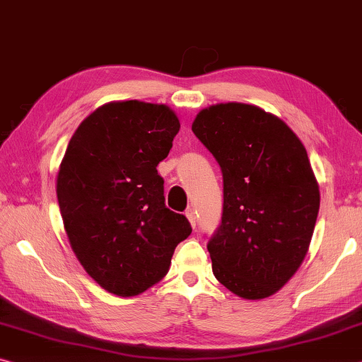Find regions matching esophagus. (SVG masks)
Here are the masks:
<instances>
[{
  "label": "esophagus",
  "mask_w": 362,
  "mask_h": 362,
  "mask_svg": "<svg viewBox=\"0 0 362 362\" xmlns=\"http://www.w3.org/2000/svg\"><path fill=\"white\" fill-rule=\"evenodd\" d=\"M185 216H187V219L190 221L192 227H193V228L197 227V216H194V209H193V208H188V209L185 211Z\"/></svg>",
  "instance_id": "34e87169"
}]
</instances>
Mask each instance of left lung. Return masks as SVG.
Listing matches in <instances>:
<instances>
[{
    "label": "left lung",
    "instance_id": "obj_1",
    "mask_svg": "<svg viewBox=\"0 0 362 362\" xmlns=\"http://www.w3.org/2000/svg\"><path fill=\"white\" fill-rule=\"evenodd\" d=\"M192 130L223 179L222 221L208 242L212 272L245 300L271 296L301 266L317 219L306 148L282 119L243 103L203 109Z\"/></svg>",
    "mask_w": 362,
    "mask_h": 362
}]
</instances>
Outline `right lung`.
Listing matches in <instances>:
<instances>
[{
    "instance_id": "add662e5",
    "label": "right lung",
    "mask_w": 362,
    "mask_h": 362,
    "mask_svg": "<svg viewBox=\"0 0 362 362\" xmlns=\"http://www.w3.org/2000/svg\"><path fill=\"white\" fill-rule=\"evenodd\" d=\"M179 130L168 106L116 101L69 141L56 183L62 222L77 259L109 293L135 296L158 284L192 233L185 216L165 208L156 169Z\"/></svg>"
}]
</instances>
